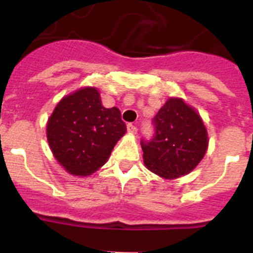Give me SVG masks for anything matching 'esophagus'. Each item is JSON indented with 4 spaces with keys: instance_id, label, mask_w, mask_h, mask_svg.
Returning a JSON list of instances; mask_svg holds the SVG:
<instances>
[{
    "instance_id": "1",
    "label": "esophagus",
    "mask_w": 253,
    "mask_h": 253,
    "mask_svg": "<svg viewBox=\"0 0 253 253\" xmlns=\"http://www.w3.org/2000/svg\"><path fill=\"white\" fill-rule=\"evenodd\" d=\"M127 131H128V133H131V135H136V133H137V127H136L135 125L128 124L127 125Z\"/></svg>"
}]
</instances>
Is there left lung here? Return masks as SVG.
I'll use <instances>...</instances> for the list:
<instances>
[{
  "label": "left lung",
  "instance_id": "obj_1",
  "mask_svg": "<svg viewBox=\"0 0 253 253\" xmlns=\"http://www.w3.org/2000/svg\"><path fill=\"white\" fill-rule=\"evenodd\" d=\"M151 140H141L143 163L164 179L189 174L208 147V133L200 116L180 98H170L152 120Z\"/></svg>",
  "mask_w": 253,
  "mask_h": 253
}]
</instances>
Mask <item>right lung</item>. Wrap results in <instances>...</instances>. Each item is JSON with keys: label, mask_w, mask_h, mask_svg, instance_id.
Wrapping results in <instances>:
<instances>
[{"label": "right lung", "mask_w": 253, "mask_h": 253, "mask_svg": "<svg viewBox=\"0 0 253 253\" xmlns=\"http://www.w3.org/2000/svg\"><path fill=\"white\" fill-rule=\"evenodd\" d=\"M125 132L120 110L102 106L98 90L92 87L64 97L46 125L54 156L77 176H87L103 166Z\"/></svg>", "instance_id": "obj_1"}]
</instances>
